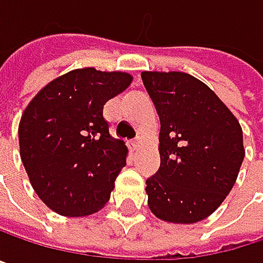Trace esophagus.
<instances>
[{"mask_svg":"<svg viewBox=\"0 0 263 263\" xmlns=\"http://www.w3.org/2000/svg\"><path fill=\"white\" fill-rule=\"evenodd\" d=\"M140 145H142V139H140V137H137V139L133 140V142H129V149H130V153H136V151L140 148Z\"/></svg>","mask_w":263,"mask_h":263,"instance_id":"esophagus-1","label":"esophagus"}]
</instances>
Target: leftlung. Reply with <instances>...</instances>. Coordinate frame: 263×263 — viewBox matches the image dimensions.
<instances>
[{"label":"left lung","instance_id":"left-lung-1","mask_svg":"<svg viewBox=\"0 0 263 263\" xmlns=\"http://www.w3.org/2000/svg\"><path fill=\"white\" fill-rule=\"evenodd\" d=\"M142 80L160 117V168L146 180L148 205L165 222H200L236 183L245 157L242 127L193 75L143 72Z\"/></svg>","mask_w":263,"mask_h":263}]
</instances>
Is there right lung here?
<instances>
[{
  "instance_id": "obj_1",
  "label": "right lung",
  "mask_w": 263,
  "mask_h": 263,
  "mask_svg": "<svg viewBox=\"0 0 263 263\" xmlns=\"http://www.w3.org/2000/svg\"><path fill=\"white\" fill-rule=\"evenodd\" d=\"M130 81L124 72L77 69L50 81L26 107L18 127L21 160L35 193L55 213L89 216L107 203L127 148L109 134L103 106Z\"/></svg>"
}]
</instances>
